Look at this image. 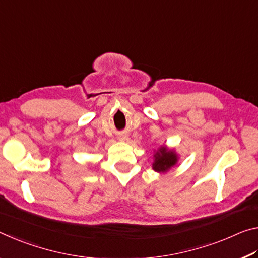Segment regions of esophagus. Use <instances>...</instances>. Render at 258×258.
I'll list each match as a JSON object with an SVG mask.
<instances>
[{
  "label": "esophagus",
  "instance_id": "34e87169",
  "mask_svg": "<svg viewBox=\"0 0 258 258\" xmlns=\"http://www.w3.org/2000/svg\"><path fill=\"white\" fill-rule=\"evenodd\" d=\"M124 139H125V137H122V138H121V141H124Z\"/></svg>",
  "mask_w": 258,
  "mask_h": 258
}]
</instances>
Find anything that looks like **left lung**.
<instances>
[{"label": "left lung", "instance_id": "obj_1", "mask_svg": "<svg viewBox=\"0 0 258 258\" xmlns=\"http://www.w3.org/2000/svg\"><path fill=\"white\" fill-rule=\"evenodd\" d=\"M178 161V155L176 154L174 150H169L167 146H161L155 152L154 162L152 164L153 170L160 174H164L170 170Z\"/></svg>", "mask_w": 258, "mask_h": 258}]
</instances>
